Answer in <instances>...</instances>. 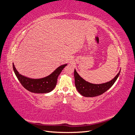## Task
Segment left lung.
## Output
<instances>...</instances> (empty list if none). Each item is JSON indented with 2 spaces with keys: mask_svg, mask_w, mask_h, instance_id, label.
<instances>
[{
  "mask_svg": "<svg viewBox=\"0 0 135 135\" xmlns=\"http://www.w3.org/2000/svg\"><path fill=\"white\" fill-rule=\"evenodd\" d=\"M119 70V73L117 74L116 76L109 82H107L99 84H92L83 79L77 73L76 69L74 71V81L77 90L80 94L85 97H97L100 95L103 94L104 92L107 91L108 89L112 87V86L114 84L117 79L120 73Z\"/></svg>",
  "mask_w": 135,
  "mask_h": 135,
  "instance_id": "obj_1",
  "label": "left lung"
}]
</instances>
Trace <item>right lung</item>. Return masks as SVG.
Listing matches in <instances>:
<instances>
[{"label":"right lung","instance_id":"right-lung-1","mask_svg":"<svg viewBox=\"0 0 135 135\" xmlns=\"http://www.w3.org/2000/svg\"><path fill=\"white\" fill-rule=\"evenodd\" d=\"M66 65L67 64H65L60 66L51 74L47 77L35 79L20 74L13 63L15 74L22 85L28 91L36 94H46L52 91L56 85L58 76Z\"/></svg>","mask_w":135,"mask_h":135}]
</instances>
